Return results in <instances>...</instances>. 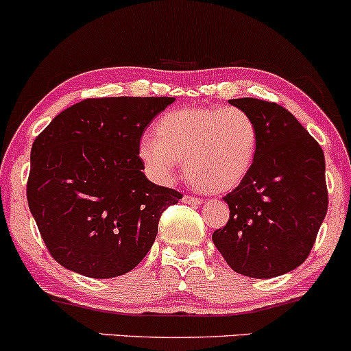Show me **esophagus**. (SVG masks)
Wrapping results in <instances>:
<instances>
[{
    "mask_svg": "<svg viewBox=\"0 0 351 351\" xmlns=\"http://www.w3.org/2000/svg\"><path fill=\"white\" fill-rule=\"evenodd\" d=\"M182 202H183V203H186V205L198 206L199 203H202V199H199V198H195V196H191V195H184L183 198H182Z\"/></svg>",
    "mask_w": 351,
    "mask_h": 351,
    "instance_id": "obj_1",
    "label": "esophagus"
}]
</instances>
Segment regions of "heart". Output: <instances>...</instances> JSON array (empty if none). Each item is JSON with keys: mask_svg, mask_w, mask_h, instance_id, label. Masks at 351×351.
Segmentation results:
<instances>
[{"mask_svg": "<svg viewBox=\"0 0 351 351\" xmlns=\"http://www.w3.org/2000/svg\"><path fill=\"white\" fill-rule=\"evenodd\" d=\"M256 148L258 128L241 108H182L158 119L155 138L145 136L138 153L156 182L171 183L178 161H184L195 188L225 193L248 175Z\"/></svg>", "mask_w": 351, "mask_h": 351, "instance_id": "obj_1", "label": "heart"}]
</instances>
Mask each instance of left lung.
<instances>
[{"instance_id":"1","label":"left lung","mask_w":351,"mask_h":351,"mask_svg":"<svg viewBox=\"0 0 351 351\" xmlns=\"http://www.w3.org/2000/svg\"><path fill=\"white\" fill-rule=\"evenodd\" d=\"M258 128L248 175L223 196L230 219L213 243L230 268L273 278L303 263L328 210L322 146L287 108L256 98L230 99Z\"/></svg>"}]
</instances>
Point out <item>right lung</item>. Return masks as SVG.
Segmentation results:
<instances>
[{
	"instance_id": "obj_1",
	"label": "right lung",
	"mask_w": 351,
	"mask_h": 351,
	"mask_svg": "<svg viewBox=\"0 0 351 351\" xmlns=\"http://www.w3.org/2000/svg\"><path fill=\"white\" fill-rule=\"evenodd\" d=\"M169 96L86 98L61 111L32 148L26 196L61 267L113 278L143 260L168 206L183 198L141 169L140 140Z\"/></svg>"
}]
</instances>
